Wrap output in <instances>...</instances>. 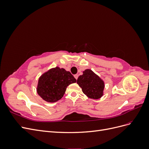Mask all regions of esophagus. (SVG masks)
<instances>
[{"label": "esophagus", "mask_w": 149, "mask_h": 149, "mask_svg": "<svg viewBox=\"0 0 149 149\" xmlns=\"http://www.w3.org/2000/svg\"><path fill=\"white\" fill-rule=\"evenodd\" d=\"M74 78H76V79H78V74H74Z\"/></svg>", "instance_id": "1"}]
</instances>
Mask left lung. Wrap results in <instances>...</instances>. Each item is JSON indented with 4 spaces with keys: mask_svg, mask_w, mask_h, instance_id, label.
<instances>
[{
    "mask_svg": "<svg viewBox=\"0 0 149 149\" xmlns=\"http://www.w3.org/2000/svg\"><path fill=\"white\" fill-rule=\"evenodd\" d=\"M77 83L89 98L97 100L102 96L104 83L91 70H84L83 74L78 77Z\"/></svg>",
    "mask_w": 149,
    "mask_h": 149,
    "instance_id": "1",
    "label": "left lung"
}]
</instances>
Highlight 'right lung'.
<instances>
[{
  "instance_id": "add662e5",
  "label": "right lung",
  "mask_w": 149,
  "mask_h": 149,
  "mask_svg": "<svg viewBox=\"0 0 149 149\" xmlns=\"http://www.w3.org/2000/svg\"><path fill=\"white\" fill-rule=\"evenodd\" d=\"M76 82L70 71L56 67L40 76L37 91L43 100L55 102L63 96L68 86Z\"/></svg>"
}]
</instances>
